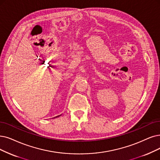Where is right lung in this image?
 <instances>
[{
    "mask_svg": "<svg viewBox=\"0 0 160 160\" xmlns=\"http://www.w3.org/2000/svg\"><path fill=\"white\" fill-rule=\"evenodd\" d=\"M61 116V115H60V116H56V117H54V118H58V117H60Z\"/></svg>",
    "mask_w": 160,
    "mask_h": 160,
    "instance_id": "obj_1",
    "label": "right lung"
}]
</instances>
